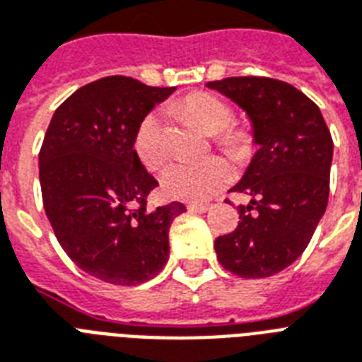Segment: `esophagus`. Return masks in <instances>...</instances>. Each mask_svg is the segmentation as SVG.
<instances>
[{"mask_svg":"<svg viewBox=\"0 0 362 362\" xmlns=\"http://www.w3.org/2000/svg\"><path fill=\"white\" fill-rule=\"evenodd\" d=\"M187 209L192 211V213H205V211L211 209L209 204H189L187 205Z\"/></svg>","mask_w":362,"mask_h":362,"instance_id":"esophagus-1","label":"esophagus"}]
</instances>
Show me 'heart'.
<instances>
[{
    "label": "heart",
    "instance_id": "b5f03b06",
    "mask_svg": "<svg viewBox=\"0 0 362 362\" xmlns=\"http://www.w3.org/2000/svg\"><path fill=\"white\" fill-rule=\"evenodd\" d=\"M177 114L192 123L233 158H245L252 151V136L245 129L233 127V108L221 97L204 91L189 93L173 104ZM134 153L147 170H158L170 158L166 129L163 117L155 112L140 121L134 132ZM233 172L222 157H209L198 163H173L163 173V189L168 196L185 202H204L231 183Z\"/></svg>",
    "mask_w": 362,
    "mask_h": 362
}]
</instances>
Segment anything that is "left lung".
<instances>
[{
  "label": "left lung",
  "mask_w": 362,
  "mask_h": 362,
  "mask_svg": "<svg viewBox=\"0 0 362 362\" xmlns=\"http://www.w3.org/2000/svg\"><path fill=\"white\" fill-rule=\"evenodd\" d=\"M207 88L248 114L259 146L233 192L239 224L215 239L216 258L241 279H265L296 262L308 247L329 199L332 138L322 112L291 83L265 76H231Z\"/></svg>",
  "instance_id": "8db88e82"
}]
</instances>
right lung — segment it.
I'll return each mask as SVG.
<instances>
[{"mask_svg": "<svg viewBox=\"0 0 362 362\" xmlns=\"http://www.w3.org/2000/svg\"><path fill=\"white\" fill-rule=\"evenodd\" d=\"M173 88L129 76L82 86L54 112L39 153L42 204L66 256L95 279L136 286L170 256L168 231L185 205L147 209L157 179L134 153V132Z\"/></svg>", "mask_w": 362, "mask_h": 362, "instance_id": "add662e5", "label": "right lung"}]
</instances>
